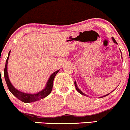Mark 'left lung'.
Returning a JSON list of instances; mask_svg holds the SVG:
<instances>
[{"label":"left lung","instance_id":"obj_1","mask_svg":"<svg viewBox=\"0 0 130 130\" xmlns=\"http://www.w3.org/2000/svg\"><path fill=\"white\" fill-rule=\"evenodd\" d=\"M112 40H113V41H114V42H115V43H116V40H115V38H112ZM74 84H75V88H76V90H77V91H78V92H79V93H80V94H82V95H86V94H84V93H83V92H82V91H80V89H78V87H77V84H76L75 81V82H74ZM109 94H107V95H104V96H103V98H104V97H106V96H107V95H109Z\"/></svg>","mask_w":130,"mask_h":130}]
</instances>
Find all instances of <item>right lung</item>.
I'll return each instance as SVG.
<instances>
[{
  "mask_svg": "<svg viewBox=\"0 0 130 130\" xmlns=\"http://www.w3.org/2000/svg\"><path fill=\"white\" fill-rule=\"evenodd\" d=\"M10 52H9L8 57H7V60H6V66H5L4 69V77L5 80H6V84L7 85V87L9 91L14 95V96L16 97L18 99H19L21 101L24 102V103H32V102L36 101H38L40 99H43V98H46L47 95H49L51 93L52 90V88H53V80H54L55 77L57 75V73L59 72V70L55 72L54 73H52L50 77L49 80H48V82H47V84L45 88L43 90L40 92L38 93H36V94H27V93H24L23 92H21L19 90L15 89L14 87V86L11 84L10 80L9 79L8 77V74H7V62H8L9 57L10 55Z\"/></svg>",
  "mask_w": 130,
  "mask_h": 130,
  "instance_id": "obj_1",
  "label": "right lung"
}]
</instances>
